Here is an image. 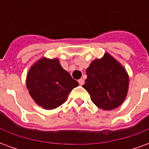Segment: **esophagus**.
<instances>
[{
  "instance_id": "obj_1",
  "label": "esophagus",
  "mask_w": 149,
  "mask_h": 149,
  "mask_svg": "<svg viewBox=\"0 0 149 149\" xmlns=\"http://www.w3.org/2000/svg\"><path fill=\"white\" fill-rule=\"evenodd\" d=\"M78 82H79V84H80V85H83L84 83V81L83 79H80L79 81H78Z\"/></svg>"
}]
</instances>
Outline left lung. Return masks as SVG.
Masks as SVG:
<instances>
[{
	"label": "left lung",
	"instance_id": "8db88e82",
	"mask_svg": "<svg viewBox=\"0 0 149 149\" xmlns=\"http://www.w3.org/2000/svg\"><path fill=\"white\" fill-rule=\"evenodd\" d=\"M83 85L91 100L104 110L119 107L125 100L128 88V77L121 65L109 54L94 60L86 70Z\"/></svg>",
	"mask_w": 149,
	"mask_h": 149
}]
</instances>
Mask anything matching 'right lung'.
Masks as SVG:
<instances>
[{
    "mask_svg": "<svg viewBox=\"0 0 149 149\" xmlns=\"http://www.w3.org/2000/svg\"><path fill=\"white\" fill-rule=\"evenodd\" d=\"M26 84L37 104L53 109L65 103L69 93L79 84L62 68L58 59L43 58L31 67Z\"/></svg>",
    "mask_w": 149,
    "mask_h": 149,
    "instance_id": "add662e5",
    "label": "right lung"
}]
</instances>
